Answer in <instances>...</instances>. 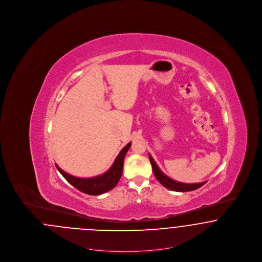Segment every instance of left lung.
<instances>
[{
	"label": "left lung",
	"mask_w": 262,
	"mask_h": 262,
	"mask_svg": "<svg viewBox=\"0 0 262 262\" xmlns=\"http://www.w3.org/2000/svg\"><path fill=\"white\" fill-rule=\"evenodd\" d=\"M149 160L150 163H151V166H152V170H153L154 176L156 177L158 182L162 185L163 187H167V188H169L171 190L182 191V192L191 191V190L200 188V187H202L206 183V182H202V183H199V184H184V183L177 182V181L169 178L168 176H166V174L163 173L150 154Z\"/></svg>",
	"instance_id": "obj_1"
}]
</instances>
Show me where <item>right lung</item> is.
Returning <instances> with one entry per match:
<instances>
[{"mask_svg": "<svg viewBox=\"0 0 262 262\" xmlns=\"http://www.w3.org/2000/svg\"><path fill=\"white\" fill-rule=\"evenodd\" d=\"M132 142L127 143L123 149L120 151L119 155L115 159L111 168L104 174H99L93 178H77L72 174L66 173L56 164L58 171L62 177L75 188L78 190L90 194V195H99L104 192L111 190L119 183L124 168V159L127 150L129 149Z\"/></svg>", "mask_w": 262, "mask_h": 262, "instance_id": "1", "label": "right lung"}]
</instances>
